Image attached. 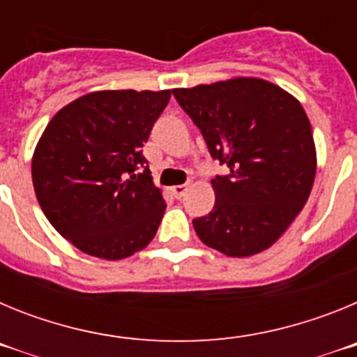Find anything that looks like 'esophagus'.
<instances>
[{
    "label": "esophagus",
    "mask_w": 357,
    "mask_h": 357,
    "mask_svg": "<svg viewBox=\"0 0 357 357\" xmlns=\"http://www.w3.org/2000/svg\"><path fill=\"white\" fill-rule=\"evenodd\" d=\"M185 191H188V185L182 184V185H173L172 188V193L175 198H182L185 195Z\"/></svg>",
    "instance_id": "1"
}]
</instances>
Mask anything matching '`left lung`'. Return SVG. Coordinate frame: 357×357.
Listing matches in <instances>:
<instances>
[{
	"label": "left lung",
	"instance_id": "1",
	"mask_svg": "<svg viewBox=\"0 0 357 357\" xmlns=\"http://www.w3.org/2000/svg\"><path fill=\"white\" fill-rule=\"evenodd\" d=\"M173 96L213 159L230 169L211 181L216 202L193 220L197 236L229 257L270 248L304 209L317 175L304 107L279 85L252 77L173 89Z\"/></svg>",
	"mask_w": 357,
	"mask_h": 357
}]
</instances>
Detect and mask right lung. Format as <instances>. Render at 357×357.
Here are the masks:
<instances>
[{
	"label": "right lung",
	"mask_w": 357,
	"mask_h": 357,
	"mask_svg": "<svg viewBox=\"0 0 357 357\" xmlns=\"http://www.w3.org/2000/svg\"><path fill=\"white\" fill-rule=\"evenodd\" d=\"M172 91H94L62 107L31 157L40 209L61 236L93 257L143 250L166 211L143 144Z\"/></svg>",
	"instance_id": "1"
}]
</instances>
